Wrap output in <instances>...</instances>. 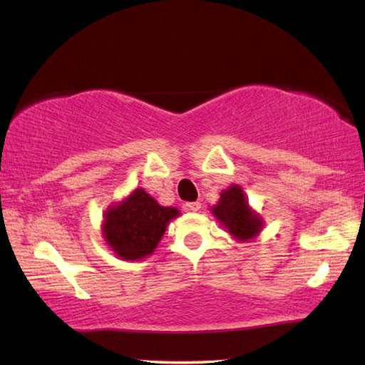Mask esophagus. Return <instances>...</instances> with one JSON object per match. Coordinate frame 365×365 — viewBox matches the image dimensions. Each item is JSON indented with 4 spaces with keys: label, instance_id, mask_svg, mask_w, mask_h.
Listing matches in <instances>:
<instances>
[{
    "label": "esophagus",
    "instance_id": "esophagus-1",
    "mask_svg": "<svg viewBox=\"0 0 365 365\" xmlns=\"http://www.w3.org/2000/svg\"><path fill=\"white\" fill-rule=\"evenodd\" d=\"M185 208H187V210H190V212H197L200 208V204L199 202H187V204H185Z\"/></svg>",
    "mask_w": 365,
    "mask_h": 365
}]
</instances>
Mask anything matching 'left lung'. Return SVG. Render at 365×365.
<instances>
[{
	"label": "left lung",
	"mask_w": 365,
	"mask_h": 365,
	"mask_svg": "<svg viewBox=\"0 0 365 365\" xmlns=\"http://www.w3.org/2000/svg\"><path fill=\"white\" fill-rule=\"evenodd\" d=\"M212 213L238 242H250L260 234L263 227L260 215L247 205L245 191L238 185L221 191V197L212 208Z\"/></svg>",
	"instance_id": "1"
}]
</instances>
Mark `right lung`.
I'll list each match as a JSON object with an SVG mask.
<instances>
[{
	"label": "right lung",
	"instance_id": "add662e5",
	"mask_svg": "<svg viewBox=\"0 0 365 365\" xmlns=\"http://www.w3.org/2000/svg\"><path fill=\"white\" fill-rule=\"evenodd\" d=\"M178 215L177 208L161 207L143 188H136L105 212V242L122 260H141L155 251L169 221Z\"/></svg>",
	"mask_w": 365,
	"mask_h": 365
}]
</instances>
